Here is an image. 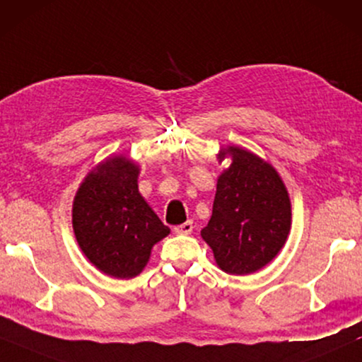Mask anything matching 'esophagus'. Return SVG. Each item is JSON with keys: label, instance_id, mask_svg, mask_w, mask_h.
<instances>
[{"label": "esophagus", "instance_id": "obj_1", "mask_svg": "<svg viewBox=\"0 0 362 362\" xmlns=\"http://www.w3.org/2000/svg\"><path fill=\"white\" fill-rule=\"evenodd\" d=\"M174 231H175L177 234H190V233L193 231V221L188 220V221H185V223H182V225L174 228Z\"/></svg>", "mask_w": 362, "mask_h": 362}]
</instances>
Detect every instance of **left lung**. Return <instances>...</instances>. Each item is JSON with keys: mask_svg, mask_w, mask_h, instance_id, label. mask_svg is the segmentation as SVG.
Segmentation results:
<instances>
[{"mask_svg": "<svg viewBox=\"0 0 362 362\" xmlns=\"http://www.w3.org/2000/svg\"><path fill=\"white\" fill-rule=\"evenodd\" d=\"M231 164L216 182V195L202 238L216 266L233 276L261 271L281 252L292 226V205L272 164L239 146L220 147Z\"/></svg>", "mask_w": 362, "mask_h": 362, "instance_id": "8db88e82", "label": "left lung"}]
</instances>
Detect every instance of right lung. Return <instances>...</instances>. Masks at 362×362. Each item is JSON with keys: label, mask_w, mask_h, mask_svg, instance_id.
I'll return each instance as SVG.
<instances>
[{"label": "right lung", "mask_w": 362, "mask_h": 362, "mask_svg": "<svg viewBox=\"0 0 362 362\" xmlns=\"http://www.w3.org/2000/svg\"><path fill=\"white\" fill-rule=\"evenodd\" d=\"M139 172L129 157L111 156L86 174L74 198L72 225L81 252L115 279L139 276L154 244L170 233L139 193Z\"/></svg>", "instance_id": "obj_1"}]
</instances>
